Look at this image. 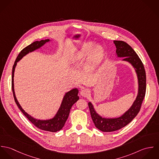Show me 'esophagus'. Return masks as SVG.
Listing matches in <instances>:
<instances>
[{
  "mask_svg": "<svg viewBox=\"0 0 159 159\" xmlns=\"http://www.w3.org/2000/svg\"><path fill=\"white\" fill-rule=\"evenodd\" d=\"M80 94L84 97H87L90 94V91L88 89H83L80 91Z\"/></svg>",
  "mask_w": 159,
  "mask_h": 159,
  "instance_id": "obj_1",
  "label": "esophagus"
}]
</instances>
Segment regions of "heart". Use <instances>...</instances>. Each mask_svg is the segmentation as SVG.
<instances>
[{"label": "heart", "mask_w": 159, "mask_h": 159, "mask_svg": "<svg viewBox=\"0 0 159 159\" xmlns=\"http://www.w3.org/2000/svg\"><path fill=\"white\" fill-rule=\"evenodd\" d=\"M93 45L92 42L86 43L81 46L77 53L78 57L80 58H84L88 56L87 64L91 67L96 66L100 62L104 52L102 46Z\"/></svg>", "instance_id": "b5f03b06"}]
</instances>
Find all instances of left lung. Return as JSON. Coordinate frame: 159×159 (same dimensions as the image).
<instances>
[{
	"instance_id": "left-lung-1",
	"label": "left lung",
	"mask_w": 159,
	"mask_h": 159,
	"mask_svg": "<svg viewBox=\"0 0 159 159\" xmlns=\"http://www.w3.org/2000/svg\"><path fill=\"white\" fill-rule=\"evenodd\" d=\"M116 54L118 57H124L122 61L132 64L136 71L138 92L132 107L121 116L116 118H105L98 115L91 102L88 103L91 116L95 126L100 130L111 132L122 129L129 124L139 113L146 89V76L143 64L134 49L123 41L114 40Z\"/></svg>"
}]
</instances>
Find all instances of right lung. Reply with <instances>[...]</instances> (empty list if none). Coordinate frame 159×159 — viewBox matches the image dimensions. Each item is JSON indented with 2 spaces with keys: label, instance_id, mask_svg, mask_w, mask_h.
I'll return each instance as SVG.
<instances>
[{
  "label": "right lung",
  "instance_id": "obj_1",
  "mask_svg": "<svg viewBox=\"0 0 159 159\" xmlns=\"http://www.w3.org/2000/svg\"><path fill=\"white\" fill-rule=\"evenodd\" d=\"M50 40L49 39H46V40H42L41 41L34 42L30 45L24 48L20 52L13 66L11 88H12V91H13L15 101L16 105H18V108H20V110L24 114V115L37 128L43 130L48 131L51 132H56L57 131L61 130L63 128L66 120L68 119L71 107L75 103H76L79 100V97L78 95V89L76 88L73 89L71 91H68V92L66 93L63 98L61 107L56 114L53 118L48 119V120L36 119L33 117H32L31 116H30L29 114H28L26 112H25V111L22 108V107H21L20 104L19 103L18 101L16 99V97L15 96V90H14L13 77H14L15 70L16 66L17 64V62L20 61L24 56H25L28 53L40 48L42 46L44 45L46 42H48Z\"/></svg>",
  "mask_w": 159,
  "mask_h": 159
}]
</instances>
